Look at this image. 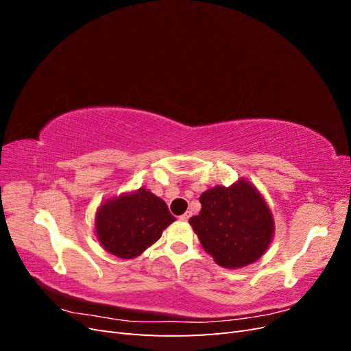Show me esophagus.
Returning <instances> with one entry per match:
<instances>
[{
    "label": "esophagus",
    "mask_w": 351,
    "mask_h": 351,
    "mask_svg": "<svg viewBox=\"0 0 351 351\" xmlns=\"http://www.w3.org/2000/svg\"><path fill=\"white\" fill-rule=\"evenodd\" d=\"M190 217H192V212H186V214H183L182 217H180V219H182V221H187Z\"/></svg>",
    "instance_id": "34e87169"
}]
</instances>
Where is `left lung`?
Listing matches in <instances>:
<instances>
[{"label": "left lung", "instance_id": "obj_1", "mask_svg": "<svg viewBox=\"0 0 351 351\" xmlns=\"http://www.w3.org/2000/svg\"><path fill=\"white\" fill-rule=\"evenodd\" d=\"M199 215L189 219L202 247L219 267L237 269L261 259L274 239L272 210L249 180L215 186L199 197Z\"/></svg>", "mask_w": 351, "mask_h": 351}]
</instances>
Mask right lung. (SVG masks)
<instances>
[{"mask_svg":"<svg viewBox=\"0 0 351 351\" xmlns=\"http://www.w3.org/2000/svg\"><path fill=\"white\" fill-rule=\"evenodd\" d=\"M165 202L146 189L108 197L95 214V236L120 259H133L152 246L174 222Z\"/></svg>","mask_w":351,"mask_h":351,"instance_id":"add662e5","label":"right lung"}]
</instances>
